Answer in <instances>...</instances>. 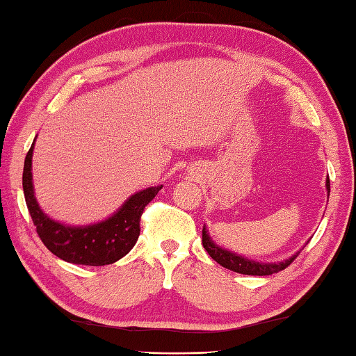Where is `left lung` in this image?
Returning a JSON list of instances; mask_svg holds the SVG:
<instances>
[{
  "instance_id": "8db88e82",
  "label": "left lung",
  "mask_w": 356,
  "mask_h": 356,
  "mask_svg": "<svg viewBox=\"0 0 356 356\" xmlns=\"http://www.w3.org/2000/svg\"><path fill=\"white\" fill-rule=\"evenodd\" d=\"M326 186H327V191L330 193L329 179H327ZM202 245L207 249V252L211 255V259L216 260L218 264H220V266H223L226 269H231L234 272H238V274H245V275H272V274H275V272L286 269L300 254V252L295 254L293 257H291V259L280 261V263L263 264V263L251 261L248 259H243V257L232 254L229 251H225V249L214 245L213 240H211L207 234L205 228H203V231H202Z\"/></svg>"
}]
</instances>
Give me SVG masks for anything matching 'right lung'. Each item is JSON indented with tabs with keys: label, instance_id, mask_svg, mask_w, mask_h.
I'll use <instances>...</instances> for the list:
<instances>
[{
	"label": "right lung",
	"instance_id": "1",
	"mask_svg": "<svg viewBox=\"0 0 356 356\" xmlns=\"http://www.w3.org/2000/svg\"><path fill=\"white\" fill-rule=\"evenodd\" d=\"M30 147L22 171V190L27 209L36 226L44 246L59 259L86 266H104L122 259L138 241L140 232V217L143 209L153 200L162 186L147 188L131 195L118 213L102 223L86 226V228H70L45 216L40 209L33 195L32 185V154Z\"/></svg>",
	"mask_w": 356,
	"mask_h": 356
}]
</instances>
